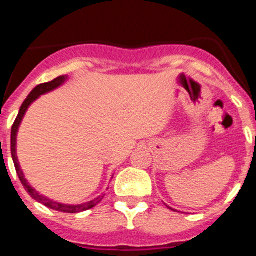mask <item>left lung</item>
<instances>
[{"mask_svg":"<svg viewBox=\"0 0 256 256\" xmlns=\"http://www.w3.org/2000/svg\"><path fill=\"white\" fill-rule=\"evenodd\" d=\"M168 208H169V206H168ZM170 209H172V208H170Z\"/></svg>","mask_w":256,"mask_h":256,"instance_id":"1","label":"left lung"}]
</instances>
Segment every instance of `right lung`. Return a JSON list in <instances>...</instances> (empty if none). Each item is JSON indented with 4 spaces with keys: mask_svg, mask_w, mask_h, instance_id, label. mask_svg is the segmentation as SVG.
Returning <instances> with one entry per match:
<instances>
[{
    "mask_svg": "<svg viewBox=\"0 0 256 256\" xmlns=\"http://www.w3.org/2000/svg\"><path fill=\"white\" fill-rule=\"evenodd\" d=\"M68 79H69L68 78V76H58V78L54 79V80H51V82L42 83V84L37 86V87L33 88V91L28 94V97L26 98V101H24V102H22V105L20 106L19 114H18L16 119H15V122H14V124H12V128H11V156H12L14 165H15V169H16V173H18V176H19L20 182H22V184L24 186V188L26 190V192H28L32 198H34L36 201H38V202H40V204L46 205V206L50 208V209L58 210V212H72V214H74V212H84V210H88V209H91V208L96 206L98 202H101V201H102L105 194H101L100 196H97V198H94V200L87 201V202H83V204H78V205L62 204V202H58V201H55V200H51V198H46V196L40 195L37 190L33 188V187L29 184V182L26 180V178L24 177L22 169L20 168L19 160H18V155H16L18 130H19L20 124H22V119H24V115H26V112H28L29 106L34 102L38 97L42 96V94H48V92L55 91L56 88L61 87V86L66 82Z\"/></svg>",
    "mask_w": 256,
    "mask_h": 256,
    "instance_id": "obj_1",
    "label": "right lung"
}]
</instances>
